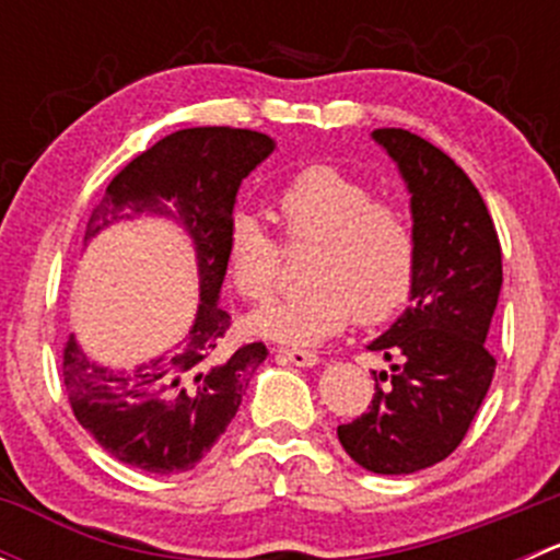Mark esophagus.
Returning <instances> with one entry per match:
<instances>
[{"instance_id":"1","label":"esophagus","mask_w":560,"mask_h":560,"mask_svg":"<svg viewBox=\"0 0 560 560\" xmlns=\"http://www.w3.org/2000/svg\"><path fill=\"white\" fill-rule=\"evenodd\" d=\"M279 358L287 360V363H292V365H303V369L319 363L316 352H308V349H301V347H281Z\"/></svg>"}]
</instances>
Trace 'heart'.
I'll return each instance as SVG.
<instances>
[{
	"label": "heart",
	"instance_id": "heart-1",
	"mask_svg": "<svg viewBox=\"0 0 560 560\" xmlns=\"http://www.w3.org/2000/svg\"><path fill=\"white\" fill-rule=\"evenodd\" d=\"M273 208L290 244H314L312 287L262 303L248 316L257 336L308 347L341 332L352 316L382 325L409 303L420 268L417 230L369 180L316 162L276 186ZM224 254L241 295L259 301L273 290L284 252L254 213H233Z\"/></svg>",
	"mask_w": 560,
	"mask_h": 560
}]
</instances>
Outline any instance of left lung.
<instances>
[{"mask_svg": "<svg viewBox=\"0 0 560 560\" xmlns=\"http://www.w3.org/2000/svg\"><path fill=\"white\" fill-rule=\"evenodd\" d=\"M411 191L420 268L411 306L371 343L393 363L374 374L365 415L338 425V442L374 474H415L453 455L488 395L495 358L485 347L499 303L501 244L466 173L406 129H376Z\"/></svg>", "mask_w": 560, "mask_h": 560, "instance_id": "8db88e82", "label": "left lung"}]
</instances>
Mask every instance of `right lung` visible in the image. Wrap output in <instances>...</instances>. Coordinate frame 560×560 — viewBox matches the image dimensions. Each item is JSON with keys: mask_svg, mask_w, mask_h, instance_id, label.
I'll return each mask as SVG.
<instances>
[{"mask_svg": "<svg viewBox=\"0 0 560 560\" xmlns=\"http://www.w3.org/2000/svg\"><path fill=\"white\" fill-rule=\"evenodd\" d=\"M270 151L273 140L252 129H178L135 156L89 217L86 241L121 219L167 217L189 233L197 252L200 308L171 354L135 371H110L89 363L72 336L61 349V382L78 422L100 447L140 471L195 468L228 431L254 369L268 358L262 341L224 352L230 314L217 301L228 273L224 238L235 195Z\"/></svg>", "mask_w": 560, "mask_h": 560, "instance_id": "add662e5", "label": "right lung"}]
</instances>
